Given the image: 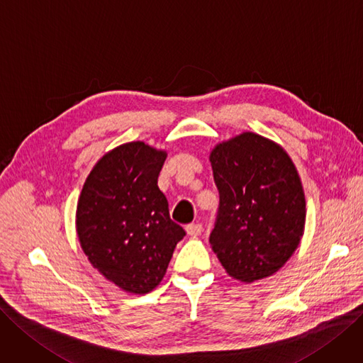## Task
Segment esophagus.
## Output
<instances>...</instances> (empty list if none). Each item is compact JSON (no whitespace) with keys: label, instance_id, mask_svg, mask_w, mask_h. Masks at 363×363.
Listing matches in <instances>:
<instances>
[{"label":"esophagus","instance_id":"1","mask_svg":"<svg viewBox=\"0 0 363 363\" xmlns=\"http://www.w3.org/2000/svg\"><path fill=\"white\" fill-rule=\"evenodd\" d=\"M185 230H186V233H189L190 236L196 238V236H199L200 233L203 232V227H202V224H200V223H191V224H189V225L185 227Z\"/></svg>","mask_w":363,"mask_h":363}]
</instances>
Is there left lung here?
<instances>
[{
  "mask_svg": "<svg viewBox=\"0 0 363 363\" xmlns=\"http://www.w3.org/2000/svg\"><path fill=\"white\" fill-rule=\"evenodd\" d=\"M220 206L209 242L230 277L252 283L275 274L298 248L305 196L279 145L242 133L211 152Z\"/></svg>",
  "mask_w": 363,
  "mask_h": 363,
  "instance_id": "1",
  "label": "left lung"
}]
</instances>
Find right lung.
I'll return each instance as SVG.
<instances>
[{
  "mask_svg": "<svg viewBox=\"0 0 363 363\" xmlns=\"http://www.w3.org/2000/svg\"><path fill=\"white\" fill-rule=\"evenodd\" d=\"M164 160V151L143 142L121 145L94 166L77 202V236L88 260L128 293L157 287L185 236L157 185Z\"/></svg>",
  "mask_w": 363,
  "mask_h": 363,
  "instance_id": "1",
  "label": "right lung"
}]
</instances>
